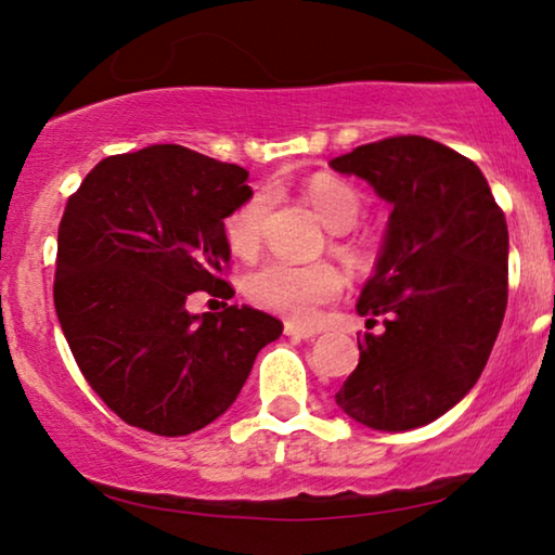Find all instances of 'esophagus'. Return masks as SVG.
Here are the masks:
<instances>
[{
    "label": "esophagus",
    "mask_w": 555,
    "mask_h": 555,
    "mask_svg": "<svg viewBox=\"0 0 555 555\" xmlns=\"http://www.w3.org/2000/svg\"><path fill=\"white\" fill-rule=\"evenodd\" d=\"M285 336L291 338H315L313 328H302L298 323H285Z\"/></svg>",
    "instance_id": "esophagus-1"
}]
</instances>
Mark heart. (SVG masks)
Wrapping results in <instances>:
<instances>
[{"label":"heart","mask_w":555,"mask_h":555,"mask_svg":"<svg viewBox=\"0 0 555 555\" xmlns=\"http://www.w3.org/2000/svg\"><path fill=\"white\" fill-rule=\"evenodd\" d=\"M302 196L321 219L325 230L344 234L353 230L363 211V199L351 184L331 173H318L302 186ZM270 209L268 194H255L227 217V242L242 257L255 255L262 242L264 217ZM338 253L351 262H363L361 247L338 245ZM344 278L333 264H293L285 260H268L247 278V295L260 308L291 318L295 323L315 321L325 302L336 300Z\"/></svg>","instance_id":"1"}]
</instances>
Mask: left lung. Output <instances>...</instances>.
<instances>
[{
    "mask_svg": "<svg viewBox=\"0 0 555 555\" xmlns=\"http://www.w3.org/2000/svg\"><path fill=\"white\" fill-rule=\"evenodd\" d=\"M391 204L374 275L356 302L359 366L336 404L363 427L435 422L480 378L507 306V224L482 171L424 135H393L331 162Z\"/></svg>",
    "mask_w": 555,
    "mask_h": 555,
    "instance_id": "1",
    "label": "left lung"
}]
</instances>
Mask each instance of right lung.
<instances>
[{"mask_svg":"<svg viewBox=\"0 0 555 555\" xmlns=\"http://www.w3.org/2000/svg\"><path fill=\"white\" fill-rule=\"evenodd\" d=\"M237 164L156 143L108 156L67 199L55 310L86 382L131 427L181 437L234 404L283 323L249 306L194 315L186 298H230L224 219L253 189Z\"/></svg>","mask_w":555,"mask_h":555,"instance_id":"add662e5","label":"right lung"}]
</instances>
